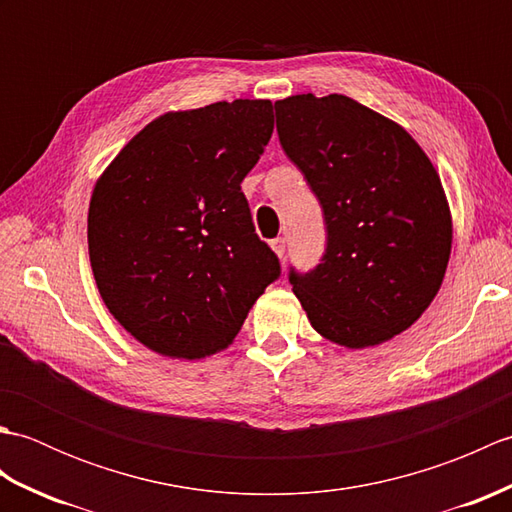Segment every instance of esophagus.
<instances>
[{"mask_svg": "<svg viewBox=\"0 0 512 512\" xmlns=\"http://www.w3.org/2000/svg\"><path fill=\"white\" fill-rule=\"evenodd\" d=\"M270 248H273V253L281 259L286 255V239L284 237H277V239H270Z\"/></svg>", "mask_w": 512, "mask_h": 512, "instance_id": "34e87169", "label": "esophagus"}]
</instances>
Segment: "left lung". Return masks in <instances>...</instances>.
Here are the masks:
<instances>
[{
  "label": "left lung",
  "instance_id": "left-lung-1",
  "mask_svg": "<svg viewBox=\"0 0 512 512\" xmlns=\"http://www.w3.org/2000/svg\"><path fill=\"white\" fill-rule=\"evenodd\" d=\"M275 112L328 224L323 264L290 273L301 308L347 350L394 339L431 306L449 266L453 217L436 167L405 127L350 96L295 94Z\"/></svg>",
  "mask_w": 512,
  "mask_h": 512
}]
</instances>
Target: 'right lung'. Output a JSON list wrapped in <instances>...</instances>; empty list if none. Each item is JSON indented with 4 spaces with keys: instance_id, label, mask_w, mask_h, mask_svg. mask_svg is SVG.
<instances>
[{
    "instance_id": "1",
    "label": "right lung",
    "mask_w": 512,
    "mask_h": 512,
    "mask_svg": "<svg viewBox=\"0 0 512 512\" xmlns=\"http://www.w3.org/2000/svg\"><path fill=\"white\" fill-rule=\"evenodd\" d=\"M273 127L264 99L167 112L96 180L88 211L96 288L151 352L193 361L226 350L279 277L239 187Z\"/></svg>"
}]
</instances>
